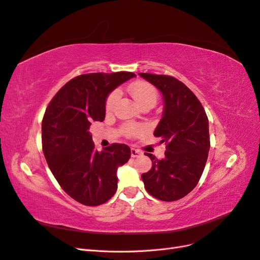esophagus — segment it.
<instances>
[{
    "mask_svg": "<svg viewBox=\"0 0 260 260\" xmlns=\"http://www.w3.org/2000/svg\"><path fill=\"white\" fill-rule=\"evenodd\" d=\"M142 155V152H140L139 149H136V148H131V156L132 157H139Z\"/></svg>",
    "mask_w": 260,
    "mask_h": 260,
    "instance_id": "obj_1",
    "label": "esophagus"
}]
</instances>
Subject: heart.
Segmentation results:
<instances>
[{"mask_svg": "<svg viewBox=\"0 0 260 260\" xmlns=\"http://www.w3.org/2000/svg\"><path fill=\"white\" fill-rule=\"evenodd\" d=\"M128 91L140 107L147 104L155 105L157 99H158V92H157L155 86L146 81H135L130 83L128 85ZM118 98H119V94H118L117 91H114L109 94L105 103V111L107 113H111L113 111L115 104L118 101ZM144 131L145 127L142 124L127 123L122 127L123 135L129 138L138 137L142 135Z\"/></svg>", "mask_w": 260, "mask_h": 260, "instance_id": "heart-1", "label": "heart"}]
</instances>
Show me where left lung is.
<instances>
[{"label":"left lung","mask_w":260,"mask_h":260,"mask_svg":"<svg viewBox=\"0 0 260 260\" xmlns=\"http://www.w3.org/2000/svg\"><path fill=\"white\" fill-rule=\"evenodd\" d=\"M139 75L162 94V117L154 136L166 144L162 159L146 153L152 168L142 175L144 186L157 200L178 201L196 186L205 168L210 147L208 118L195 94L176 78Z\"/></svg>","instance_id":"left-lung-1"}]
</instances>
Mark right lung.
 <instances>
[{"instance_id": "obj_1", "label": "right lung", "mask_w": 260, "mask_h": 260, "mask_svg": "<svg viewBox=\"0 0 260 260\" xmlns=\"http://www.w3.org/2000/svg\"><path fill=\"white\" fill-rule=\"evenodd\" d=\"M133 73H94L68 81L55 94L42 120V148L53 176L70 198L85 206L106 203L117 191V169L131 156L128 145L94 148L91 122L103 121L108 94Z\"/></svg>"}]
</instances>
